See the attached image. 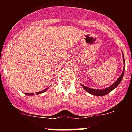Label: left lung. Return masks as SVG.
I'll use <instances>...</instances> for the list:
<instances>
[{
	"label": "left lung",
	"instance_id": "obj_1",
	"mask_svg": "<svg viewBox=\"0 0 132 132\" xmlns=\"http://www.w3.org/2000/svg\"><path fill=\"white\" fill-rule=\"evenodd\" d=\"M123 54V53H122ZM123 63H124V57H123ZM123 74H124V69L123 70V71H122V75H121L120 77L117 79L116 82H114L111 86H110L109 87L106 88H104V89H102V90H98V89H94V88H88V87H86V86H84L83 85H81V86L82 87V88L86 90L87 92H88V93L90 94H93V95H94V96H104V95H106L107 94H108L109 93L114 90V88H116V87L118 86V85L120 83V82L122 81V78H123Z\"/></svg>",
	"mask_w": 132,
	"mask_h": 132
}]
</instances>
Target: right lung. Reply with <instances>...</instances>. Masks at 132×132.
I'll return each mask as SVG.
<instances>
[{
  "instance_id": "1",
  "label": "right lung",
  "mask_w": 132,
  "mask_h": 132,
  "mask_svg": "<svg viewBox=\"0 0 132 132\" xmlns=\"http://www.w3.org/2000/svg\"><path fill=\"white\" fill-rule=\"evenodd\" d=\"M48 88H49V87H47V88H46L45 89L43 90H42V91L36 93V94H41V93H44V92H45L47 89H48ZM25 94H26V95H29V96H30V95H31H31H34V93H25Z\"/></svg>"
}]
</instances>
